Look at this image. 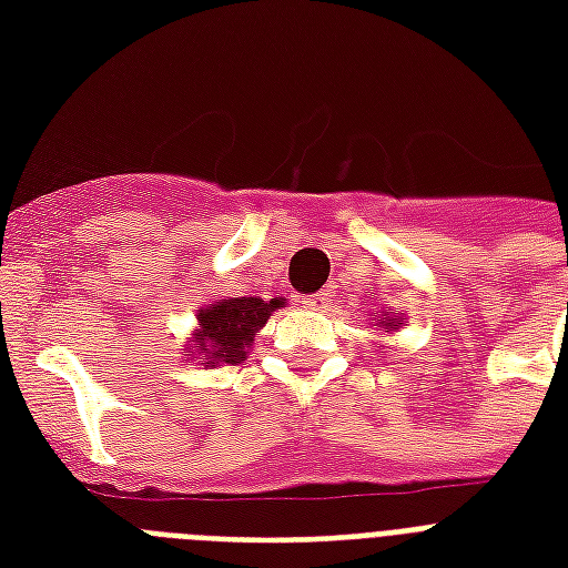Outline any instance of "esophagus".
Returning <instances> with one entry per match:
<instances>
[{
	"label": "esophagus",
	"instance_id": "34e87169",
	"mask_svg": "<svg viewBox=\"0 0 568 568\" xmlns=\"http://www.w3.org/2000/svg\"><path fill=\"white\" fill-rule=\"evenodd\" d=\"M327 303H329L327 292H315L306 297V306H312V310H327Z\"/></svg>",
	"mask_w": 568,
	"mask_h": 568
}]
</instances>
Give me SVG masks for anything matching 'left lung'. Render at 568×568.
I'll use <instances>...</instances> for the list:
<instances>
[{"instance_id":"obj_1","label":"left lung","mask_w":568,"mask_h":568,"mask_svg":"<svg viewBox=\"0 0 568 568\" xmlns=\"http://www.w3.org/2000/svg\"><path fill=\"white\" fill-rule=\"evenodd\" d=\"M383 327H386V329L388 327H397V318L395 321H383Z\"/></svg>"}]
</instances>
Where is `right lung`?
<instances>
[{
  "label": "right lung",
  "instance_id": "right-lung-1",
  "mask_svg": "<svg viewBox=\"0 0 568 568\" xmlns=\"http://www.w3.org/2000/svg\"><path fill=\"white\" fill-rule=\"evenodd\" d=\"M283 301H258V297H232L200 310V333L196 351H189L194 359H205L203 365H235L247 356L250 342L256 329L267 321V315L280 310Z\"/></svg>",
  "mask_w": 568,
  "mask_h": 568
}]
</instances>
